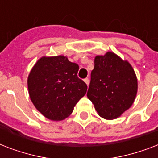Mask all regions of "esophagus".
Segmentation results:
<instances>
[{
    "label": "esophagus",
    "instance_id": "obj_1",
    "mask_svg": "<svg viewBox=\"0 0 158 158\" xmlns=\"http://www.w3.org/2000/svg\"><path fill=\"white\" fill-rule=\"evenodd\" d=\"M84 82H85V84H87V86H89V78H86V79H84Z\"/></svg>",
    "mask_w": 158,
    "mask_h": 158
}]
</instances>
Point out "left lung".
Here are the masks:
<instances>
[{
    "instance_id": "left-lung-1",
    "label": "left lung",
    "mask_w": 158,
    "mask_h": 158,
    "mask_svg": "<svg viewBox=\"0 0 158 158\" xmlns=\"http://www.w3.org/2000/svg\"><path fill=\"white\" fill-rule=\"evenodd\" d=\"M137 91V76L128 60L112 52L95 56L87 96L101 117H120L133 105Z\"/></svg>"
}]
</instances>
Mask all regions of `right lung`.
Instances as JSON below:
<instances>
[{"label": "right lung", "instance_id": "right-lung-1", "mask_svg": "<svg viewBox=\"0 0 158 158\" xmlns=\"http://www.w3.org/2000/svg\"><path fill=\"white\" fill-rule=\"evenodd\" d=\"M79 65L64 56H43L28 76L30 99L36 109L51 120L70 115L77 102L86 94V84L78 78Z\"/></svg>", "mask_w": 158, "mask_h": 158}]
</instances>
